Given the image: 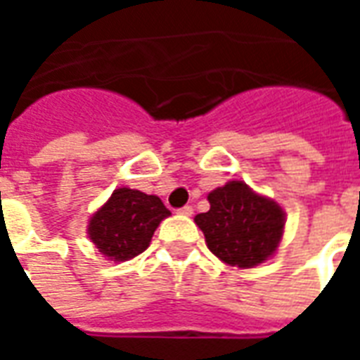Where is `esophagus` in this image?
<instances>
[{
	"label": "esophagus",
	"instance_id": "esophagus-1",
	"mask_svg": "<svg viewBox=\"0 0 360 360\" xmlns=\"http://www.w3.org/2000/svg\"><path fill=\"white\" fill-rule=\"evenodd\" d=\"M177 212H179L181 216H193V206H191V204H185V206L179 208Z\"/></svg>",
	"mask_w": 360,
	"mask_h": 360
}]
</instances>
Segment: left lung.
I'll return each mask as SVG.
<instances>
[{
	"mask_svg": "<svg viewBox=\"0 0 360 360\" xmlns=\"http://www.w3.org/2000/svg\"><path fill=\"white\" fill-rule=\"evenodd\" d=\"M210 210L198 214L208 249L226 264L252 268L278 249L283 235V210L252 193L241 181H229L208 195Z\"/></svg>",
	"mask_w": 360,
	"mask_h": 360,
	"instance_id": "obj_1",
	"label": "left lung"
}]
</instances>
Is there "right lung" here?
Returning <instances> with one entry per match:
<instances>
[{
    "instance_id": "1",
    "label": "right lung",
    "mask_w": 360,
    "mask_h": 360,
    "mask_svg": "<svg viewBox=\"0 0 360 360\" xmlns=\"http://www.w3.org/2000/svg\"><path fill=\"white\" fill-rule=\"evenodd\" d=\"M167 216L169 210L158 196L117 188L90 218V241L103 257L123 262L146 250L156 227Z\"/></svg>"
}]
</instances>
